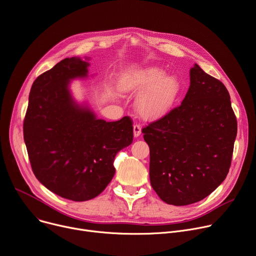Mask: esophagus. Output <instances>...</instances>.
Masks as SVG:
<instances>
[{
    "mask_svg": "<svg viewBox=\"0 0 256 256\" xmlns=\"http://www.w3.org/2000/svg\"><path fill=\"white\" fill-rule=\"evenodd\" d=\"M140 134H142V128H140V126L135 124V125L133 126V135H134V137H138Z\"/></svg>",
    "mask_w": 256,
    "mask_h": 256,
    "instance_id": "obj_1",
    "label": "esophagus"
}]
</instances>
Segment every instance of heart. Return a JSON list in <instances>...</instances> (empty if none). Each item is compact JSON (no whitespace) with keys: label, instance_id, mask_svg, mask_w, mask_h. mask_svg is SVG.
I'll list each match as a JSON object with an SVG mask.
<instances>
[{"label":"heart","instance_id":"1","mask_svg":"<svg viewBox=\"0 0 256 256\" xmlns=\"http://www.w3.org/2000/svg\"><path fill=\"white\" fill-rule=\"evenodd\" d=\"M160 68L152 66L127 76L121 82L123 92H146L137 104V110L146 120L167 114L178 100L182 83L175 76H164Z\"/></svg>","mask_w":256,"mask_h":256}]
</instances>
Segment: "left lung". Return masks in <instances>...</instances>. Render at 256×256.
I'll list each match as a JSON object with an SVG mask.
<instances>
[{"instance_id":"8db88e82","label":"left lung","mask_w":256,"mask_h":256,"mask_svg":"<svg viewBox=\"0 0 256 256\" xmlns=\"http://www.w3.org/2000/svg\"><path fill=\"white\" fill-rule=\"evenodd\" d=\"M182 104L144 128L150 146V180L167 204L199 202L226 180L237 120L226 86L198 64L190 70Z\"/></svg>"}]
</instances>
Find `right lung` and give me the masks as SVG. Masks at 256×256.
Wrapping results in <instances>:
<instances>
[{"label": "right lung", "mask_w": 256, "mask_h": 256, "mask_svg": "<svg viewBox=\"0 0 256 256\" xmlns=\"http://www.w3.org/2000/svg\"><path fill=\"white\" fill-rule=\"evenodd\" d=\"M90 64L66 58L34 82L24 123L28 158L38 180L76 202L100 194L112 180L116 152L133 140L128 116L98 119L87 102L78 104L70 82L87 78Z\"/></svg>", "instance_id": "right-lung-1"}]
</instances>
